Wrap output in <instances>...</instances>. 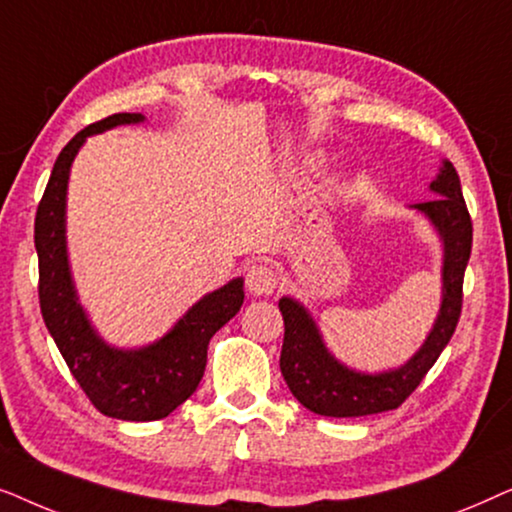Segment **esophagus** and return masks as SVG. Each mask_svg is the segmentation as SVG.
<instances>
[{
    "mask_svg": "<svg viewBox=\"0 0 512 512\" xmlns=\"http://www.w3.org/2000/svg\"><path fill=\"white\" fill-rule=\"evenodd\" d=\"M277 286V275L270 265L256 263L251 265L247 272V289L254 293V296H270Z\"/></svg>",
    "mask_w": 512,
    "mask_h": 512,
    "instance_id": "esophagus-1",
    "label": "esophagus"
}]
</instances>
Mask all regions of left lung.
Wrapping results in <instances>:
<instances>
[{"instance_id": "obj_1", "label": "left lung", "mask_w": 512, "mask_h": 512, "mask_svg": "<svg viewBox=\"0 0 512 512\" xmlns=\"http://www.w3.org/2000/svg\"><path fill=\"white\" fill-rule=\"evenodd\" d=\"M431 191L440 198L419 202L415 207L436 223L445 242L443 305L424 347L403 368L382 375H361L340 366L326 352L319 331L303 307L291 298L279 300V312L284 317L279 368L291 394L307 410L324 417H363L396 410L419 387L450 342L464 303V272L473 247V221L461 193L459 174L450 160H445L440 174L431 181Z\"/></svg>"}]
</instances>
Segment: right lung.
I'll return each instance as SVG.
<instances>
[{"label":"right lung","mask_w":512,"mask_h":512,"mask_svg":"<svg viewBox=\"0 0 512 512\" xmlns=\"http://www.w3.org/2000/svg\"><path fill=\"white\" fill-rule=\"evenodd\" d=\"M142 118V114H114L76 132L55 160L34 216L39 305L44 324L90 403L102 415L125 422L163 419L198 389L205 375L209 340L240 312L244 300L242 279H233L193 305L163 340L139 352H118L104 345L76 305L65 251L69 165L88 135L121 123H137Z\"/></svg>","instance_id":"right-lung-1"}]
</instances>
